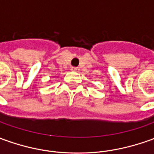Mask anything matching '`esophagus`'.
Wrapping results in <instances>:
<instances>
[{"label":"esophagus","instance_id":"esophagus-1","mask_svg":"<svg viewBox=\"0 0 154 154\" xmlns=\"http://www.w3.org/2000/svg\"><path fill=\"white\" fill-rule=\"evenodd\" d=\"M71 70L73 71V72H78L79 69V68H77V67H71Z\"/></svg>","mask_w":154,"mask_h":154}]
</instances>
